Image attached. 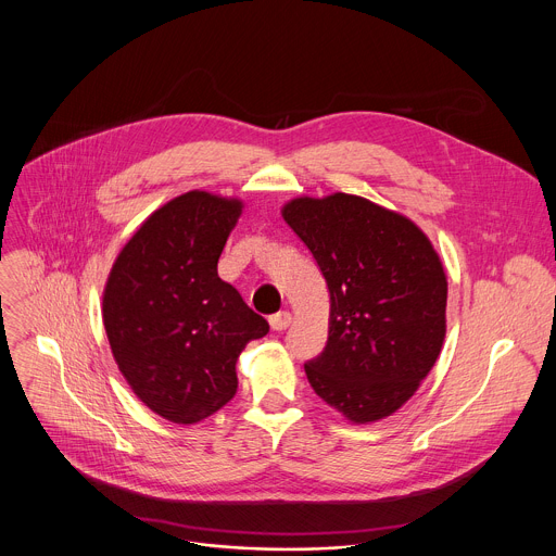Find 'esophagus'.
<instances>
[{"label": "esophagus", "instance_id": "esophagus-1", "mask_svg": "<svg viewBox=\"0 0 556 556\" xmlns=\"http://www.w3.org/2000/svg\"><path fill=\"white\" fill-rule=\"evenodd\" d=\"M268 321H270V328H273L275 332H281V330H286V328L292 324V314L283 309V312H277V314H273Z\"/></svg>", "mask_w": 556, "mask_h": 556}]
</instances>
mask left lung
I'll use <instances>...</instances> for the list:
<instances>
[{
	"mask_svg": "<svg viewBox=\"0 0 556 556\" xmlns=\"http://www.w3.org/2000/svg\"><path fill=\"white\" fill-rule=\"evenodd\" d=\"M330 290L324 352L305 363L319 399L356 425L399 412L435 365L446 334V275L405 215L350 193L281 208Z\"/></svg>",
	"mask_w": 556,
	"mask_h": 556,
	"instance_id": "8db88e82",
	"label": "left lung"
}]
</instances>
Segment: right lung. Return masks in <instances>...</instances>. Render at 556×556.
<instances>
[{
    "mask_svg": "<svg viewBox=\"0 0 556 556\" xmlns=\"http://www.w3.org/2000/svg\"><path fill=\"white\" fill-rule=\"evenodd\" d=\"M242 202L189 191L153 211L118 253L103 292L114 361L138 399L195 425L237 391L235 363L268 321L217 277Z\"/></svg>",
    "mask_w": 556,
    "mask_h": 556,
    "instance_id": "obj_1",
    "label": "right lung"
}]
</instances>
